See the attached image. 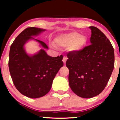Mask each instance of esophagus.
Here are the masks:
<instances>
[{"mask_svg": "<svg viewBox=\"0 0 120 120\" xmlns=\"http://www.w3.org/2000/svg\"><path fill=\"white\" fill-rule=\"evenodd\" d=\"M67 57H63V63H64L65 64L66 61H67Z\"/></svg>", "mask_w": 120, "mask_h": 120, "instance_id": "34e87169", "label": "esophagus"}]
</instances>
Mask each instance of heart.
<instances>
[{
  "label": "heart",
  "instance_id": "obj_1",
  "mask_svg": "<svg viewBox=\"0 0 120 120\" xmlns=\"http://www.w3.org/2000/svg\"><path fill=\"white\" fill-rule=\"evenodd\" d=\"M54 42L59 47H68L69 51L78 52L86 46L87 39L85 35H80L77 32H71L58 35L55 38Z\"/></svg>",
  "mask_w": 120,
  "mask_h": 120
}]
</instances>
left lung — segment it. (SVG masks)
<instances>
[{"label":"left lung","mask_w":120,"mask_h":120,"mask_svg":"<svg viewBox=\"0 0 120 120\" xmlns=\"http://www.w3.org/2000/svg\"><path fill=\"white\" fill-rule=\"evenodd\" d=\"M89 28L91 45L80 52H69L66 62L70 87L83 98L94 97L103 91L115 66L114 49L110 41L98 28Z\"/></svg>","instance_id":"left-lung-1"}]
</instances>
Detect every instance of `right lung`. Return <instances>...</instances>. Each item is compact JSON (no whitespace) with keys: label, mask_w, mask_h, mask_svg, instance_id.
<instances>
[{"label":"right lung","mask_w":120,"mask_h":120,"mask_svg":"<svg viewBox=\"0 0 120 120\" xmlns=\"http://www.w3.org/2000/svg\"><path fill=\"white\" fill-rule=\"evenodd\" d=\"M45 29L31 27L22 31L12 43L9 55V72L15 87L21 94L30 98L46 95L59 69L64 65L63 56L48 55L45 49L49 47L42 41L35 39ZM30 40L39 43L43 48L33 56L28 55L24 45Z\"/></svg>","instance_id":"right-lung-1"}]
</instances>
